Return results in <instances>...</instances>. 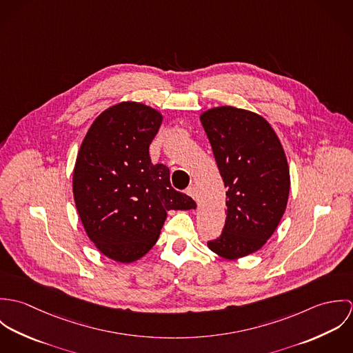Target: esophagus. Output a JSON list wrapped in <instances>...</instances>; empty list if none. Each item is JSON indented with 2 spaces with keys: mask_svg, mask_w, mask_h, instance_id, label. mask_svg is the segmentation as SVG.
<instances>
[{
  "mask_svg": "<svg viewBox=\"0 0 353 353\" xmlns=\"http://www.w3.org/2000/svg\"><path fill=\"white\" fill-rule=\"evenodd\" d=\"M186 193H188L192 199L197 200V188H196V186H189L188 190H186Z\"/></svg>",
  "mask_w": 353,
  "mask_h": 353,
  "instance_id": "34e87169",
  "label": "esophagus"
}]
</instances>
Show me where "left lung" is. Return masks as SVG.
<instances>
[{"label":"left lung","mask_w":353,"mask_h":353,"mask_svg":"<svg viewBox=\"0 0 353 353\" xmlns=\"http://www.w3.org/2000/svg\"><path fill=\"white\" fill-rule=\"evenodd\" d=\"M227 188L225 224L208 248L224 259L259 250L276 231L287 208L291 179L284 148L259 114L232 105L200 115Z\"/></svg>","instance_id":"obj_1"}]
</instances>
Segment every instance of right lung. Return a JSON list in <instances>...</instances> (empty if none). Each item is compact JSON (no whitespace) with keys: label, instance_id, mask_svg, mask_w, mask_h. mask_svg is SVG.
<instances>
[{"label":"right lung","instance_id":"obj_1","mask_svg":"<svg viewBox=\"0 0 353 353\" xmlns=\"http://www.w3.org/2000/svg\"><path fill=\"white\" fill-rule=\"evenodd\" d=\"M161 122L151 105L117 103L92 122L77 153L73 197L80 220L97 249L121 263L151 250L168 210L197 206L172 189L165 165L151 161Z\"/></svg>","mask_w":353,"mask_h":353}]
</instances>
